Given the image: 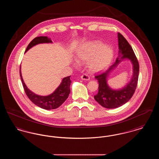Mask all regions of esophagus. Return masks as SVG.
<instances>
[{"instance_id": "obj_1", "label": "esophagus", "mask_w": 159, "mask_h": 159, "mask_svg": "<svg viewBox=\"0 0 159 159\" xmlns=\"http://www.w3.org/2000/svg\"><path fill=\"white\" fill-rule=\"evenodd\" d=\"M81 79H83L84 80H88L90 79V77L88 74L84 73L81 76Z\"/></svg>"}]
</instances>
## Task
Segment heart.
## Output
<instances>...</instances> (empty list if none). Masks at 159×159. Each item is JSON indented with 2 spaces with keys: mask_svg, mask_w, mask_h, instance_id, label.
Here are the masks:
<instances>
[{
  "mask_svg": "<svg viewBox=\"0 0 159 159\" xmlns=\"http://www.w3.org/2000/svg\"><path fill=\"white\" fill-rule=\"evenodd\" d=\"M113 58V51L110 47L97 41L89 43L81 48L76 54L79 62H87L91 60L90 68L98 71L107 68Z\"/></svg>",
  "mask_w": 159,
  "mask_h": 159,
  "instance_id": "obj_1",
  "label": "heart"
}]
</instances>
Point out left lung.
<instances>
[{"label":"left lung","mask_w":159,"mask_h":159,"mask_svg":"<svg viewBox=\"0 0 159 159\" xmlns=\"http://www.w3.org/2000/svg\"><path fill=\"white\" fill-rule=\"evenodd\" d=\"M118 40L119 53L123 54L121 58H117L106 71L95 76L98 80L99 87L98 92L94 96V98L101 106L107 108H117L126 103L135 93L138 80L139 66L132 48L120 33H118ZM123 58H128L131 61L134 67V75L126 87L122 90L116 91L111 90L107 85L106 78L109 72L119 63L120 59Z\"/></svg>","instance_id":"obj_1"}]
</instances>
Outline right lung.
<instances>
[{
	"mask_svg": "<svg viewBox=\"0 0 159 159\" xmlns=\"http://www.w3.org/2000/svg\"><path fill=\"white\" fill-rule=\"evenodd\" d=\"M51 42L52 40H51V39L48 38L47 36L36 37L31 41L30 43L29 44V45L26 48L25 52H27L33 46L36 45L39 43ZM20 75L21 76V79L22 81V84L25 93L27 95V97L30 99L31 101L35 105L45 110L55 109L61 106L68 98L70 92V86L71 83V81L70 80L71 76H67L64 78L60 85L52 94L48 96H40L34 93L33 92L30 91L27 88L26 85L23 81L21 70H20Z\"/></svg>",
	"mask_w": 159,
	"mask_h": 159,
	"instance_id": "1",
	"label": "right lung"
}]
</instances>
